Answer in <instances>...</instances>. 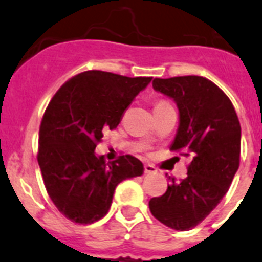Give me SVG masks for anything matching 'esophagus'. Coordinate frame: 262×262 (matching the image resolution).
<instances>
[{"label":"esophagus","mask_w":262,"mask_h":262,"mask_svg":"<svg viewBox=\"0 0 262 262\" xmlns=\"http://www.w3.org/2000/svg\"><path fill=\"white\" fill-rule=\"evenodd\" d=\"M144 172L146 173V174H151V173H156V168L153 165H145Z\"/></svg>","instance_id":"1"}]
</instances>
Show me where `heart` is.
<instances>
[{"label":"heart","mask_w":262,"mask_h":262,"mask_svg":"<svg viewBox=\"0 0 262 262\" xmlns=\"http://www.w3.org/2000/svg\"><path fill=\"white\" fill-rule=\"evenodd\" d=\"M169 106H172V105L169 104L168 101L158 100L157 102H156V104H155V112L161 111V109H165V107H169Z\"/></svg>","instance_id":"obj_1"}]
</instances>
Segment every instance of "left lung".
Returning a JSON list of instances; mask_svg holds the SVG:
<instances>
[{"label": "left lung", "instance_id": "obj_1", "mask_svg": "<svg viewBox=\"0 0 262 262\" xmlns=\"http://www.w3.org/2000/svg\"><path fill=\"white\" fill-rule=\"evenodd\" d=\"M153 88L179 106L180 126L170 150L192 161L186 179H170L166 192L149 201V209L164 225L189 230L228 192L239 165L241 126L229 97L205 77L155 78Z\"/></svg>", "mask_w": 262, "mask_h": 262}]
</instances>
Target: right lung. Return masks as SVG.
Returning <instances> with one entry per match:
<instances>
[{
	"label": "right lung",
	"instance_id": "obj_1",
	"mask_svg": "<svg viewBox=\"0 0 262 262\" xmlns=\"http://www.w3.org/2000/svg\"><path fill=\"white\" fill-rule=\"evenodd\" d=\"M150 81L88 70L68 80L50 100L39 125L37 160L50 200L70 221L86 225L101 220L116 186L144 172L133 156L106 164L94 149Z\"/></svg>",
	"mask_w": 262,
	"mask_h": 262
}]
</instances>
